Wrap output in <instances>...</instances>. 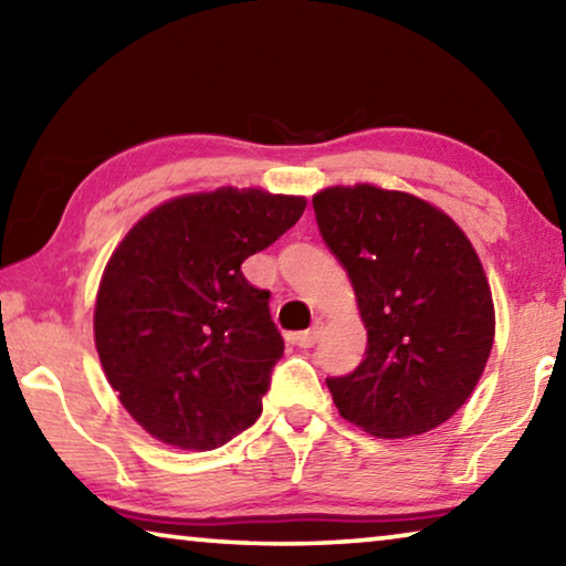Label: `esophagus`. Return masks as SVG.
Instances as JSON below:
<instances>
[{
	"label": "esophagus",
	"instance_id": "esophagus-1",
	"mask_svg": "<svg viewBox=\"0 0 566 566\" xmlns=\"http://www.w3.org/2000/svg\"><path fill=\"white\" fill-rule=\"evenodd\" d=\"M319 334H322V322L317 319L312 324L310 329L306 332H296L294 337H292V342L296 344V347H304V349H310V347H314V342L319 339Z\"/></svg>",
	"mask_w": 566,
	"mask_h": 566
}]
</instances>
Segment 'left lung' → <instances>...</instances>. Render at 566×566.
Instances as JSON below:
<instances>
[{
    "instance_id": "left-lung-1",
    "label": "left lung",
    "mask_w": 566,
    "mask_h": 566,
    "mask_svg": "<svg viewBox=\"0 0 566 566\" xmlns=\"http://www.w3.org/2000/svg\"><path fill=\"white\" fill-rule=\"evenodd\" d=\"M312 207L367 327L364 361L327 379L334 405L381 439L429 432L469 399L492 352L494 304L472 242L407 191L329 187Z\"/></svg>"
}]
</instances>
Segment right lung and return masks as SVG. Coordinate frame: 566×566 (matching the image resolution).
Returning <instances> with one entry per match:
<instances>
[{
    "label": "right lung",
    "instance_id": "right-lung-1",
    "mask_svg": "<svg viewBox=\"0 0 566 566\" xmlns=\"http://www.w3.org/2000/svg\"><path fill=\"white\" fill-rule=\"evenodd\" d=\"M304 197L222 187L134 224L104 266L94 342L139 427L179 449H217L262 415L284 339L270 292L242 262L296 224Z\"/></svg>",
    "mask_w": 566,
    "mask_h": 566
}]
</instances>
